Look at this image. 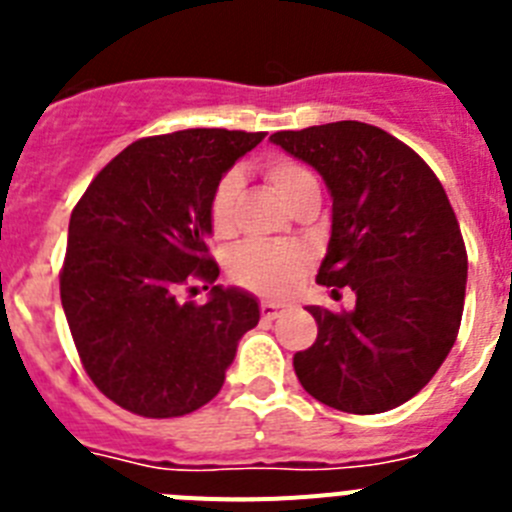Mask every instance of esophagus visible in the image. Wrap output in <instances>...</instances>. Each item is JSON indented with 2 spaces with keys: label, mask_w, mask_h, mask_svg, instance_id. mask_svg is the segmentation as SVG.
Masks as SVG:
<instances>
[{
  "label": "esophagus",
  "mask_w": 512,
  "mask_h": 512,
  "mask_svg": "<svg viewBox=\"0 0 512 512\" xmlns=\"http://www.w3.org/2000/svg\"><path fill=\"white\" fill-rule=\"evenodd\" d=\"M284 307H287V305H282V302L266 300V302H261V315H264V318H269V320H274L279 312L284 310Z\"/></svg>",
  "instance_id": "1"
}]
</instances>
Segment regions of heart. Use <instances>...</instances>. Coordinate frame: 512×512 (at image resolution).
<instances>
[{
	"label": "heart",
	"instance_id": "heart-1",
	"mask_svg": "<svg viewBox=\"0 0 512 512\" xmlns=\"http://www.w3.org/2000/svg\"><path fill=\"white\" fill-rule=\"evenodd\" d=\"M266 179L287 207H292V202L300 200L305 192L318 189V179L310 169L282 156L266 161ZM238 192H241V176L235 171H228L212 192L210 228L217 238L233 233V212ZM305 269V248L289 246V243H243V246L235 248L228 261L233 282L264 297L289 295L300 284Z\"/></svg>",
	"mask_w": 512,
	"mask_h": 512
}]
</instances>
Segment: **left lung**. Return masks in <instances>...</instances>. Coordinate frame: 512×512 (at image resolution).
<instances>
[{
	"label": "left lung",
	"mask_w": 512,
	"mask_h": 512,
	"mask_svg": "<svg viewBox=\"0 0 512 512\" xmlns=\"http://www.w3.org/2000/svg\"><path fill=\"white\" fill-rule=\"evenodd\" d=\"M271 143L323 176L330 238L318 284L354 310L310 305L318 338L295 354L305 392L354 415L387 413L431 382L459 333L467 248L423 158L356 120L282 130Z\"/></svg>",
	"instance_id": "obj_1"
}]
</instances>
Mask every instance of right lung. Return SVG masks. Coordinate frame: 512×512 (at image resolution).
Segmentation results:
<instances>
[{
	"label": "right lung",
	"instance_id": "add662e5",
	"mask_svg": "<svg viewBox=\"0 0 512 512\" xmlns=\"http://www.w3.org/2000/svg\"><path fill=\"white\" fill-rule=\"evenodd\" d=\"M266 133L192 128L130 143L71 212L61 305L99 392L143 418H179L220 392L259 300L194 279L220 274L207 256L210 197ZM207 289V287H205Z\"/></svg>",
	"mask_w": 512,
	"mask_h": 512
}]
</instances>
